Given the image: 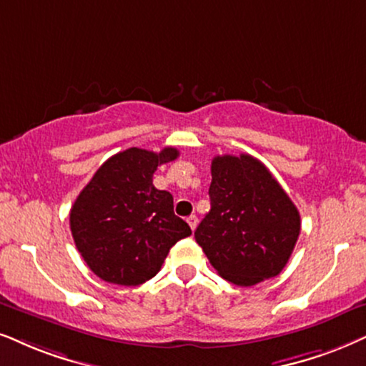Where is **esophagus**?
<instances>
[{"label": "esophagus", "instance_id": "obj_1", "mask_svg": "<svg viewBox=\"0 0 366 366\" xmlns=\"http://www.w3.org/2000/svg\"><path fill=\"white\" fill-rule=\"evenodd\" d=\"M187 223H189V226H191L192 231L196 229V226H197V216H196V214L189 216V217H187Z\"/></svg>", "mask_w": 366, "mask_h": 366}]
</instances>
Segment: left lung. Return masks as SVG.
I'll list each match as a JSON object with an SVG mask.
<instances>
[{
    "label": "left lung",
    "mask_w": 366,
    "mask_h": 366,
    "mask_svg": "<svg viewBox=\"0 0 366 366\" xmlns=\"http://www.w3.org/2000/svg\"><path fill=\"white\" fill-rule=\"evenodd\" d=\"M211 211L194 237L223 279L252 287L279 275L300 233L297 207L255 157L217 155Z\"/></svg>",
    "instance_id": "left-lung-1"
}]
</instances>
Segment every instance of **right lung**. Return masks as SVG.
I'll return each mask as SVG.
<instances>
[{
    "label": "right lung",
    "mask_w": 366,
    "mask_h": 366,
    "mask_svg": "<svg viewBox=\"0 0 366 366\" xmlns=\"http://www.w3.org/2000/svg\"><path fill=\"white\" fill-rule=\"evenodd\" d=\"M177 157L172 147L160 154L137 147L119 152L101 165L74 201V243L99 279L140 285L157 275L169 249L192 233L174 214L172 194L152 184L157 167Z\"/></svg>",
    "instance_id": "1"
}]
</instances>
